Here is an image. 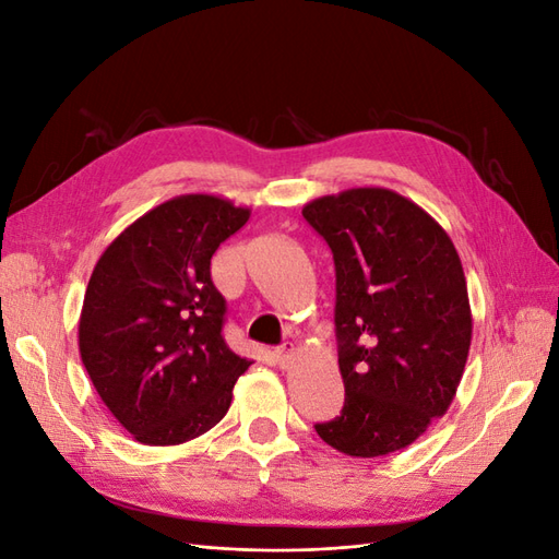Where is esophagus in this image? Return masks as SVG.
<instances>
[{
    "label": "esophagus",
    "mask_w": 559,
    "mask_h": 559,
    "mask_svg": "<svg viewBox=\"0 0 559 559\" xmlns=\"http://www.w3.org/2000/svg\"><path fill=\"white\" fill-rule=\"evenodd\" d=\"M294 345L289 343V345H282L277 352H275V359H277V366L280 368H289V364H292V359H294Z\"/></svg>",
    "instance_id": "34e87169"
}]
</instances>
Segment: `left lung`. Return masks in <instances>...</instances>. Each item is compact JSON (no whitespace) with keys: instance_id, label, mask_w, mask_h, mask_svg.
<instances>
[{"instance_id":"obj_1","label":"left lung","mask_w":559,"mask_h":559,"mask_svg":"<svg viewBox=\"0 0 559 559\" xmlns=\"http://www.w3.org/2000/svg\"><path fill=\"white\" fill-rule=\"evenodd\" d=\"M335 263L341 417L314 425L349 456L415 443L456 394L473 317L450 235L413 200L380 186L321 195L302 207Z\"/></svg>"}]
</instances>
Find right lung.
<instances>
[{
  "label": "right lung",
  "instance_id": "obj_1",
  "mask_svg": "<svg viewBox=\"0 0 559 559\" xmlns=\"http://www.w3.org/2000/svg\"><path fill=\"white\" fill-rule=\"evenodd\" d=\"M249 207L186 193L132 222L97 259L79 352L109 413L142 445H181L224 419L251 366L224 343L210 263Z\"/></svg>",
  "mask_w": 559,
  "mask_h": 559
}]
</instances>
